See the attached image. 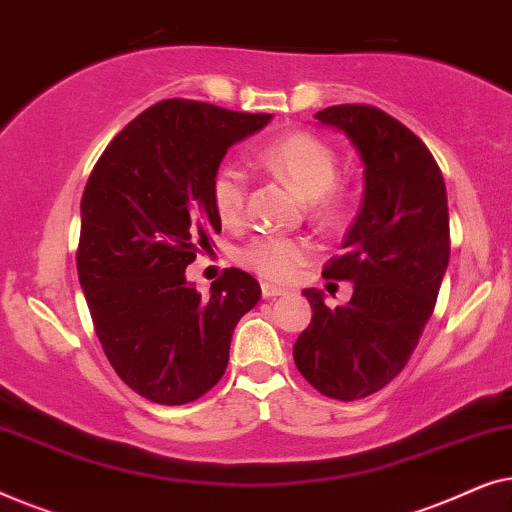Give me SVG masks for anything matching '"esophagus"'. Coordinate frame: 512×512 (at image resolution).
Wrapping results in <instances>:
<instances>
[{"label": "esophagus", "mask_w": 512, "mask_h": 512, "mask_svg": "<svg viewBox=\"0 0 512 512\" xmlns=\"http://www.w3.org/2000/svg\"><path fill=\"white\" fill-rule=\"evenodd\" d=\"M261 293H263V298H277V296H282L284 289H279V286H275V284L263 282L261 284Z\"/></svg>", "instance_id": "esophagus-1"}]
</instances>
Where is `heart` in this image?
Returning a JSON list of instances; mask_svg holds the SVG:
<instances>
[{"mask_svg":"<svg viewBox=\"0 0 512 512\" xmlns=\"http://www.w3.org/2000/svg\"><path fill=\"white\" fill-rule=\"evenodd\" d=\"M258 163L277 177L289 179L305 198L312 212L324 221H333L345 212V191L335 181L338 153L326 139L314 132H289L272 139L258 151ZM247 174L240 165L223 163L216 167L209 200L223 226H240L247 212ZM314 244L305 237L256 235L240 249V261L270 282H291L298 270L310 261Z\"/></svg>","mask_w":512,"mask_h":512,"instance_id":"obj_1","label":"heart"}]
</instances>
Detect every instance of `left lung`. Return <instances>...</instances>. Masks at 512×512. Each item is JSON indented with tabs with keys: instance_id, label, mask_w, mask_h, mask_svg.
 Wrapping results in <instances>:
<instances>
[{
	"instance_id": "8db88e82",
	"label": "left lung",
	"mask_w": 512,
	"mask_h": 512,
	"mask_svg": "<svg viewBox=\"0 0 512 512\" xmlns=\"http://www.w3.org/2000/svg\"><path fill=\"white\" fill-rule=\"evenodd\" d=\"M314 118L352 139L366 193L345 254L324 265L326 279L354 282L352 300L331 310L321 291H303L312 321L293 361L324 396L356 401L401 373L431 319L450 261L447 191L426 144L387 111L335 104Z\"/></svg>"
}]
</instances>
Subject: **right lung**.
Masks as SVG:
<instances>
[{
	"label": "right lung",
	"instance_id": "right-lung-1",
	"mask_svg": "<svg viewBox=\"0 0 512 512\" xmlns=\"http://www.w3.org/2000/svg\"><path fill=\"white\" fill-rule=\"evenodd\" d=\"M270 118L172 97L125 125L90 172L79 282L109 363L153 403L205 396L226 373L237 321L261 298L240 268L200 296L186 265L221 233L209 200L216 167Z\"/></svg>",
	"mask_w": 512,
	"mask_h": 512
}]
</instances>
